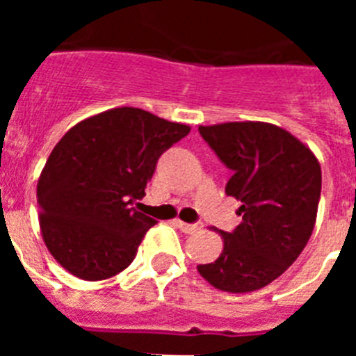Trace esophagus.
Listing matches in <instances>:
<instances>
[{"label": "esophagus", "instance_id": "obj_1", "mask_svg": "<svg viewBox=\"0 0 356 356\" xmlns=\"http://www.w3.org/2000/svg\"><path fill=\"white\" fill-rule=\"evenodd\" d=\"M172 225H175L176 228H180L184 234H197V232H201V229H203V222H194V225H188V222L180 221V219H175V221H172Z\"/></svg>", "mask_w": 356, "mask_h": 356}]
</instances>
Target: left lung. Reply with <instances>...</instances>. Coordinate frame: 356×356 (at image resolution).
I'll list each match as a JSON object with an SVG mask.
<instances>
[{
  "label": "left lung",
  "mask_w": 356,
  "mask_h": 356,
  "mask_svg": "<svg viewBox=\"0 0 356 356\" xmlns=\"http://www.w3.org/2000/svg\"><path fill=\"white\" fill-rule=\"evenodd\" d=\"M232 178L226 194L242 203L234 232L217 229L222 251L197 273L219 291L253 292L284 275L316 225L321 165L310 147L284 128L260 121L200 127Z\"/></svg>",
  "instance_id": "obj_1"
}]
</instances>
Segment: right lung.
<instances>
[{
    "label": "right lung",
    "mask_w": 356,
    "mask_h": 356,
    "mask_svg": "<svg viewBox=\"0 0 356 356\" xmlns=\"http://www.w3.org/2000/svg\"><path fill=\"white\" fill-rule=\"evenodd\" d=\"M191 127L134 106L110 108L71 128L53 147L37 184L44 244L65 271L87 282L127 269L156 221L143 200L163 151Z\"/></svg>",
    "instance_id": "obj_1"
}]
</instances>
